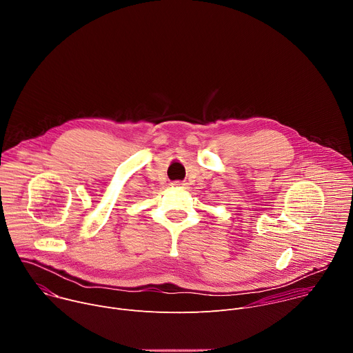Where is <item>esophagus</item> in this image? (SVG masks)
Masks as SVG:
<instances>
[{"instance_id":"obj_1","label":"esophagus","mask_w":353,"mask_h":353,"mask_svg":"<svg viewBox=\"0 0 353 353\" xmlns=\"http://www.w3.org/2000/svg\"><path fill=\"white\" fill-rule=\"evenodd\" d=\"M172 184H173V185H183V183H181V181H173Z\"/></svg>"}]
</instances>
